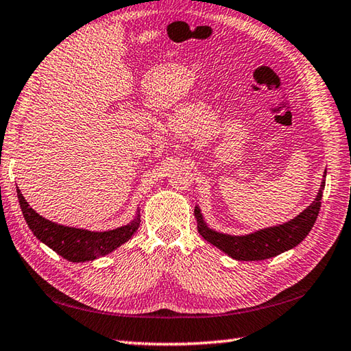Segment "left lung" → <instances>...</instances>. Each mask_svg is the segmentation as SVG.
<instances>
[{
	"instance_id": "obj_1",
	"label": "left lung",
	"mask_w": 351,
	"mask_h": 351,
	"mask_svg": "<svg viewBox=\"0 0 351 351\" xmlns=\"http://www.w3.org/2000/svg\"><path fill=\"white\" fill-rule=\"evenodd\" d=\"M326 176L327 174L324 173V180L321 182V188L315 200L292 220L276 224V226L255 230V232L246 235H230L209 228L208 223L204 221L202 209L195 206L194 214L197 218L198 232L204 240L238 261H261L287 252V250L298 246L312 230L321 209Z\"/></svg>"
}]
</instances>
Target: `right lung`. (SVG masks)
Wrapping results in <instances>:
<instances>
[{
  "label": "right lung",
  "mask_w": 351,
  "mask_h": 351,
  "mask_svg": "<svg viewBox=\"0 0 351 351\" xmlns=\"http://www.w3.org/2000/svg\"><path fill=\"white\" fill-rule=\"evenodd\" d=\"M16 194L24 220L33 235L41 243L47 244L58 255L71 263L93 261L99 256L113 252L123 243H127L141 226V209L138 208L134 218L128 224L111 230H104V232L64 226V224L47 220L39 215L35 209H32L21 191L16 189Z\"/></svg>",
  "instance_id": "right-lung-1"
}]
</instances>
